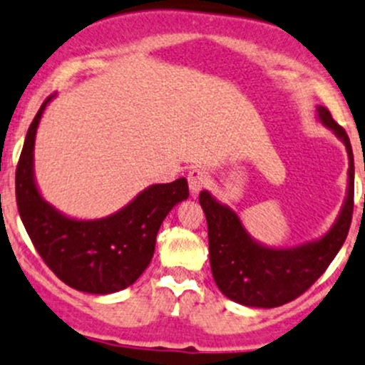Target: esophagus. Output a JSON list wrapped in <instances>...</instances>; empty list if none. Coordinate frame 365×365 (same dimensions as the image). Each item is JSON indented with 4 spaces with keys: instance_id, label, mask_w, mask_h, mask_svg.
<instances>
[{
    "instance_id": "esophagus-1",
    "label": "esophagus",
    "mask_w": 365,
    "mask_h": 365,
    "mask_svg": "<svg viewBox=\"0 0 365 365\" xmlns=\"http://www.w3.org/2000/svg\"><path fill=\"white\" fill-rule=\"evenodd\" d=\"M207 183V175L202 170H192L189 173V189L192 195H197Z\"/></svg>"
}]
</instances>
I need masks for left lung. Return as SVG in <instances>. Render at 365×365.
<instances>
[{"instance_id":"obj_1","label":"left lung","mask_w":365,"mask_h":365,"mask_svg":"<svg viewBox=\"0 0 365 365\" xmlns=\"http://www.w3.org/2000/svg\"><path fill=\"white\" fill-rule=\"evenodd\" d=\"M317 119L346 147L348 183L341 210L329 230L294 247H272L256 241L239 215L211 192L199 195L207 220L210 263L218 289L244 307L274 308L303 294L341 250L354 213V152L346 131L332 119L326 107L317 106Z\"/></svg>"}]
</instances>
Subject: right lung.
Here are the masks:
<instances>
[{
	"label": "right lung",
	"instance_id": "right-lung-1",
	"mask_svg": "<svg viewBox=\"0 0 365 365\" xmlns=\"http://www.w3.org/2000/svg\"><path fill=\"white\" fill-rule=\"evenodd\" d=\"M39 107L20 154L15 194L31 241L60 280L90 294L126 289L149 267L163 220L189 197L185 178L154 183L109 216L79 220L62 213L41 195L34 176V143L48 103Z\"/></svg>",
	"mask_w": 365,
	"mask_h": 365
}]
</instances>
